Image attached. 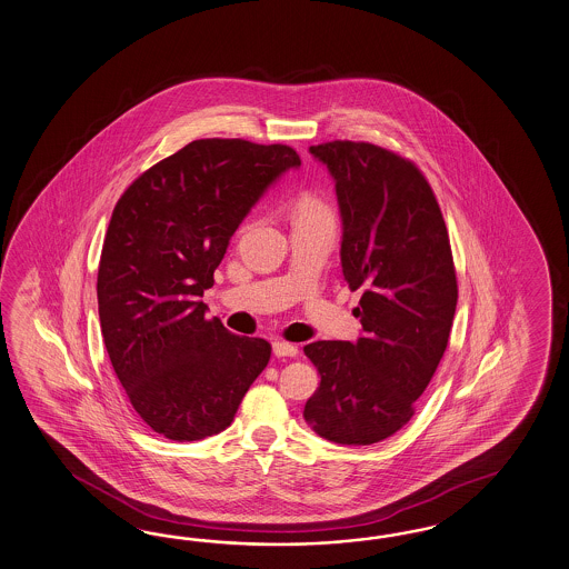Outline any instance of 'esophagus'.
<instances>
[{
    "label": "esophagus",
    "instance_id": "1",
    "mask_svg": "<svg viewBox=\"0 0 569 569\" xmlns=\"http://www.w3.org/2000/svg\"><path fill=\"white\" fill-rule=\"evenodd\" d=\"M273 353L276 356H298V346H293V343H288V341H273Z\"/></svg>",
    "mask_w": 569,
    "mask_h": 569
}]
</instances>
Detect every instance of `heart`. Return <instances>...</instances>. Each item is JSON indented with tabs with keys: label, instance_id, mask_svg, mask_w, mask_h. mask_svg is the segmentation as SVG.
Here are the masks:
<instances>
[{
	"label": "heart",
	"instance_id": "heart-1",
	"mask_svg": "<svg viewBox=\"0 0 569 569\" xmlns=\"http://www.w3.org/2000/svg\"><path fill=\"white\" fill-rule=\"evenodd\" d=\"M296 219H323V221H336L331 207L327 200L321 199L319 194L305 192L298 199L293 200V221Z\"/></svg>",
	"mask_w": 569,
	"mask_h": 569
}]
</instances>
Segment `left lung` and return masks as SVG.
Segmentation results:
<instances>
[{"label": "left lung", "mask_w": 569, "mask_h": 569, "mask_svg": "<svg viewBox=\"0 0 569 569\" xmlns=\"http://www.w3.org/2000/svg\"><path fill=\"white\" fill-rule=\"evenodd\" d=\"M336 182L341 271L362 290L356 341H312L321 385L308 427L339 446H372L408 425L447 348L458 281L441 209L412 161L369 142L308 149Z\"/></svg>", "instance_id": "1"}]
</instances>
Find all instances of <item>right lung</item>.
<instances>
[{
    "instance_id": "add662e5",
    "label": "right lung",
    "mask_w": 569,
    "mask_h": 569,
    "mask_svg": "<svg viewBox=\"0 0 569 569\" xmlns=\"http://www.w3.org/2000/svg\"><path fill=\"white\" fill-rule=\"evenodd\" d=\"M298 168L286 144L192 140L113 209L97 276L101 336L132 408L166 439L228 429L271 358L269 341L207 319L200 298L250 209Z\"/></svg>"
}]
</instances>
